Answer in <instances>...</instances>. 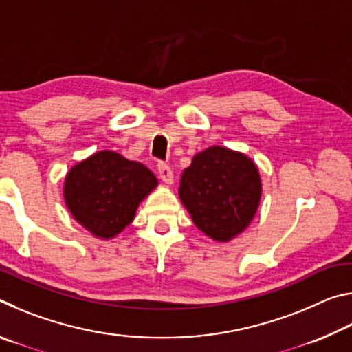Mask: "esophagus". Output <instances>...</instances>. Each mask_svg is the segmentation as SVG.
Instances as JSON below:
<instances>
[{
    "label": "esophagus",
    "mask_w": 352,
    "mask_h": 352,
    "mask_svg": "<svg viewBox=\"0 0 352 352\" xmlns=\"http://www.w3.org/2000/svg\"><path fill=\"white\" fill-rule=\"evenodd\" d=\"M158 174H160V178L166 183V184H172L174 183V172L170 170V168L168 164L164 163H160L158 164Z\"/></svg>",
    "instance_id": "1"
}]
</instances>
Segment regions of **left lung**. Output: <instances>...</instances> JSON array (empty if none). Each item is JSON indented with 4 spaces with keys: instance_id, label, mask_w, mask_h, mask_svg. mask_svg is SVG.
<instances>
[{
    "instance_id": "8db88e82",
    "label": "left lung",
    "mask_w": 352,
    "mask_h": 352,
    "mask_svg": "<svg viewBox=\"0 0 352 352\" xmlns=\"http://www.w3.org/2000/svg\"><path fill=\"white\" fill-rule=\"evenodd\" d=\"M262 195L259 169L245 153L211 146L183 170L178 197L200 231L230 242L248 228Z\"/></svg>"
}]
</instances>
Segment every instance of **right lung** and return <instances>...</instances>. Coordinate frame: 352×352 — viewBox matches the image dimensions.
<instances>
[{
    "label": "right lung",
    "mask_w": 352,
    "mask_h": 352,
    "mask_svg": "<svg viewBox=\"0 0 352 352\" xmlns=\"http://www.w3.org/2000/svg\"><path fill=\"white\" fill-rule=\"evenodd\" d=\"M158 186L144 164L113 151H99L77 162L63 182L71 216L91 236L109 241L133 222L136 210Z\"/></svg>",
    "instance_id": "right-lung-1"
}]
</instances>
